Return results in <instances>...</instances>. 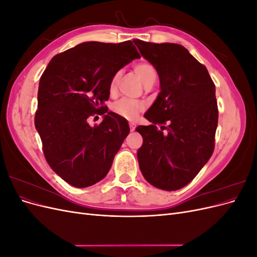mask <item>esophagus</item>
Masks as SVG:
<instances>
[{"label":"esophagus","mask_w":257,"mask_h":257,"mask_svg":"<svg viewBox=\"0 0 257 257\" xmlns=\"http://www.w3.org/2000/svg\"><path fill=\"white\" fill-rule=\"evenodd\" d=\"M135 127H136V124L134 122H130V128H131V132L135 131Z\"/></svg>","instance_id":"obj_1"}]
</instances>
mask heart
<instances>
[{"instance_id": "b5f03b06", "label": "heart", "mask_w": 257, "mask_h": 257, "mask_svg": "<svg viewBox=\"0 0 257 257\" xmlns=\"http://www.w3.org/2000/svg\"><path fill=\"white\" fill-rule=\"evenodd\" d=\"M134 71L138 75L139 78L143 81L144 84H147L149 82H154L157 79V72H155V68L150 64L147 63V62H142V63H138L135 65ZM120 73H116L110 81L109 84V90L111 93L114 92L116 82H118ZM144 109V105L135 99L131 98H123L115 102L112 105V111L120 115L121 118H124L126 120H135L139 112Z\"/></svg>"}]
</instances>
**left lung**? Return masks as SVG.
I'll list each match as a JSON object with an SVG mask.
<instances>
[{"label":"left lung","instance_id":"8db88e82","mask_svg":"<svg viewBox=\"0 0 257 257\" xmlns=\"http://www.w3.org/2000/svg\"><path fill=\"white\" fill-rule=\"evenodd\" d=\"M133 42L157 69L161 88L145 113L151 124L136 127L144 141L137 151L139 168L155 188L176 191L189 184L213 153L219 118L215 85L183 46Z\"/></svg>","mask_w":257,"mask_h":257}]
</instances>
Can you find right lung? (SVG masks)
<instances>
[{
	"mask_svg": "<svg viewBox=\"0 0 257 257\" xmlns=\"http://www.w3.org/2000/svg\"><path fill=\"white\" fill-rule=\"evenodd\" d=\"M141 56L131 41L84 42L54 56L37 93L35 127L51 169L75 188L106 177L130 133L127 120L108 111L109 84L118 71ZM103 115L98 126L88 118Z\"/></svg>",
	"mask_w": 257,
	"mask_h": 257,
	"instance_id": "right-lung-1",
	"label": "right lung"
}]
</instances>
